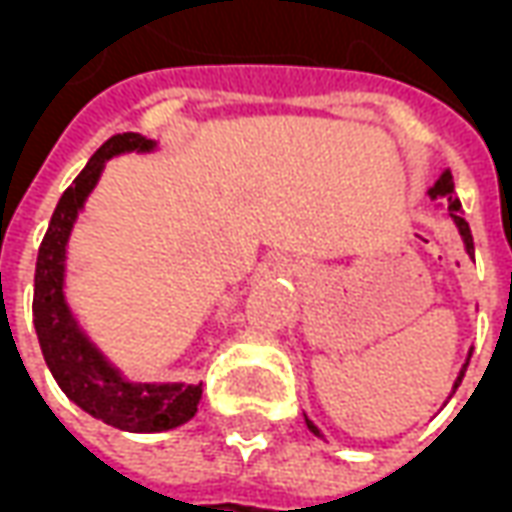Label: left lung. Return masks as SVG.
<instances>
[{"label":"left lung","mask_w":512,"mask_h":512,"mask_svg":"<svg viewBox=\"0 0 512 512\" xmlns=\"http://www.w3.org/2000/svg\"><path fill=\"white\" fill-rule=\"evenodd\" d=\"M430 200H436V197H441V200H447V211H450L452 222H455V227H458V233H461L463 238V246H466V255L474 257V241H472V230H469V222L461 216V202H458V197H455V186H452V175L450 172H441V178L433 183V189H428ZM472 356V354H469ZM469 365V362H466ZM466 365L461 367V373H458V378H455V384H452V392L458 389V384H461L463 373H466ZM304 422H307V428H310V433H315V436H321V430H318V425L312 422L307 414H304Z\"/></svg>","instance_id":"left-lung-1"}]
</instances>
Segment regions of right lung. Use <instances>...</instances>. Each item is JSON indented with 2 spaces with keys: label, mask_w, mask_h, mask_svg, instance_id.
<instances>
[{
  "label": "right lung",
  "mask_w": 512,
  "mask_h": 512,
  "mask_svg": "<svg viewBox=\"0 0 512 512\" xmlns=\"http://www.w3.org/2000/svg\"><path fill=\"white\" fill-rule=\"evenodd\" d=\"M153 139L115 134L98 147L87 167L65 189L51 213L35 266L32 321L51 376L65 395L90 417L128 433H161L189 422L197 414L202 384H134L106 359L82 332L65 301V255L76 216L95 189L109 158L120 153H150Z\"/></svg>",
  "instance_id": "1"
}]
</instances>
